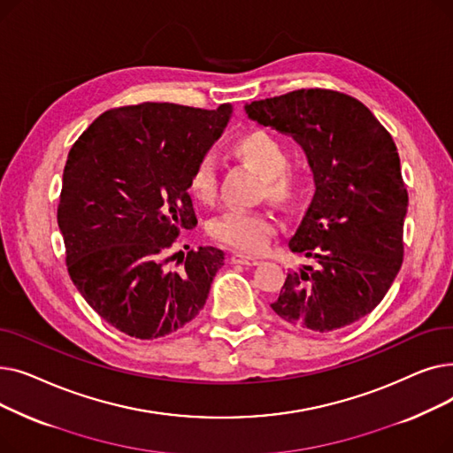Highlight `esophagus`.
Returning <instances> with one entry per match:
<instances>
[{"label":"esophagus","mask_w":453,"mask_h":453,"mask_svg":"<svg viewBox=\"0 0 453 453\" xmlns=\"http://www.w3.org/2000/svg\"><path fill=\"white\" fill-rule=\"evenodd\" d=\"M231 263H233V265H244V266H255V265H258V258L253 257V255H250V253L233 251Z\"/></svg>","instance_id":"obj_1"}]
</instances>
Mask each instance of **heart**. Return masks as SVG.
<instances>
[{
    "mask_svg": "<svg viewBox=\"0 0 453 453\" xmlns=\"http://www.w3.org/2000/svg\"><path fill=\"white\" fill-rule=\"evenodd\" d=\"M231 154L260 176L258 195L292 209L306 195L308 173L299 157L288 156V145L280 135L253 128L231 142ZM219 178L211 157H200L188 176V190L198 202L211 203L217 198ZM275 220L266 211L229 209L209 226L211 234L222 244L241 251H260L275 234Z\"/></svg>",
    "mask_w": 453,
    "mask_h": 453,
    "instance_id": "b5f03b06",
    "label": "heart"
}]
</instances>
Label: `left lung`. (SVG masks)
<instances>
[{"mask_svg":"<svg viewBox=\"0 0 453 453\" xmlns=\"http://www.w3.org/2000/svg\"><path fill=\"white\" fill-rule=\"evenodd\" d=\"M246 111L292 135L316 181L288 241L311 265L287 275L273 312L314 332L362 319L384 299L403 260L408 190L391 134L358 99L323 88L253 101Z\"/></svg>","mask_w":453,"mask_h":453,"instance_id":"left-lung-1","label":"left lung"}]
</instances>
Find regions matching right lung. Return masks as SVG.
<instances>
[{"mask_svg":"<svg viewBox=\"0 0 453 453\" xmlns=\"http://www.w3.org/2000/svg\"><path fill=\"white\" fill-rule=\"evenodd\" d=\"M231 106L141 103L99 115L67 154L57 211L67 273L106 323L135 340L185 326L224 266L217 248L169 257L198 220L188 176Z\"/></svg>","mask_w":453,"mask_h":453,"instance_id":"1","label":"right lung"}]
</instances>
